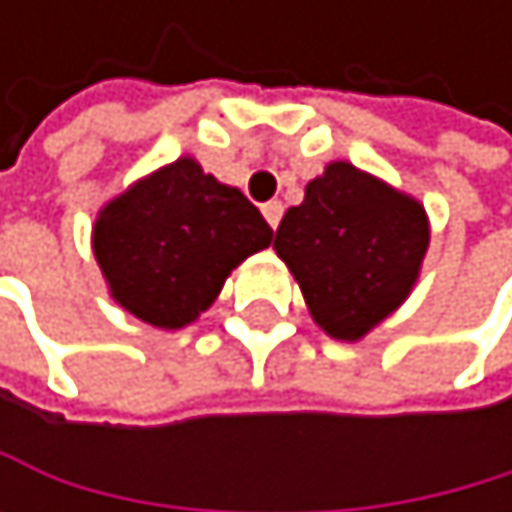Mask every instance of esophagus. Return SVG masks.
<instances>
[{"instance_id": "esophagus-1", "label": "esophagus", "mask_w": 512, "mask_h": 512, "mask_svg": "<svg viewBox=\"0 0 512 512\" xmlns=\"http://www.w3.org/2000/svg\"><path fill=\"white\" fill-rule=\"evenodd\" d=\"M261 211H264L267 224L276 230V227H279V221H282V211H285V208H282V202H276V199H273V202H264V205H261Z\"/></svg>"}]
</instances>
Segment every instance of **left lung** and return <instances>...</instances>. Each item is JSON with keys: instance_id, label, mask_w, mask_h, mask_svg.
<instances>
[{"instance_id": "left-lung-1", "label": "left lung", "mask_w": 512, "mask_h": 512, "mask_svg": "<svg viewBox=\"0 0 512 512\" xmlns=\"http://www.w3.org/2000/svg\"><path fill=\"white\" fill-rule=\"evenodd\" d=\"M273 248L313 322L334 341H359L418 285L430 218L415 196L338 159L285 211Z\"/></svg>"}]
</instances>
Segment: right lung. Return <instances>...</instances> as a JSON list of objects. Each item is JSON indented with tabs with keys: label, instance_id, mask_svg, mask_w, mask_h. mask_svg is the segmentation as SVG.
<instances>
[{
	"label": "right lung",
	"instance_id": "right-lung-1",
	"mask_svg": "<svg viewBox=\"0 0 512 512\" xmlns=\"http://www.w3.org/2000/svg\"><path fill=\"white\" fill-rule=\"evenodd\" d=\"M270 242L273 230L261 211L193 156L125 187L91 227V251L110 298L162 331L196 322L227 276Z\"/></svg>",
	"mask_w": 512,
	"mask_h": 512
}]
</instances>
